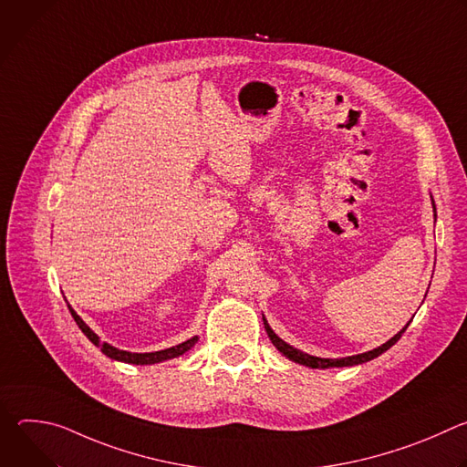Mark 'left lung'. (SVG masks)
I'll list each match as a JSON object with an SVG mask.
<instances>
[{
  "instance_id": "1",
  "label": "left lung",
  "mask_w": 467,
  "mask_h": 467,
  "mask_svg": "<svg viewBox=\"0 0 467 467\" xmlns=\"http://www.w3.org/2000/svg\"><path fill=\"white\" fill-rule=\"evenodd\" d=\"M432 207H434V202H432ZM434 218H436V207H434ZM262 321H264V328H265V332H268V337H270L272 344H274L286 358H290V360H294V362H297V364H303V366H306V368H312V369L346 368V366H357V364H364V362H368V360H373V358H377L379 355H382L384 351H388L399 338H401L403 332H405L407 327H409V323H407L401 330L397 332V335H395L393 338H389L386 344H382L380 348H377V349H373V351L360 353V355H353V357H346V358H319V357L306 355V353H303V351L292 348V346L286 344L285 340H281V338L275 335V332H274V328L268 325V321H265L264 316H262Z\"/></svg>"
}]
</instances>
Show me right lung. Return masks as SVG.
Listing matches in <instances>:
<instances>
[{
    "label": "right lung",
    "mask_w": 467,
    "mask_h": 467,
    "mask_svg": "<svg viewBox=\"0 0 467 467\" xmlns=\"http://www.w3.org/2000/svg\"><path fill=\"white\" fill-rule=\"evenodd\" d=\"M68 308H70V312H72L76 323L79 325V328L85 332V337H87L94 346H98V348L103 351V355H107V357L112 358V360L125 362V364L148 366V364H157V362H162V360L177 358V357L184 355L188 349H192V348L195 346V342H197V337H193V338H190V340H186V342H182V344H179V346H173V348L162 349V351H155V353H129V351H121V349L112 348L110 344H105V342L101 344V342H99V337H98L96 332L78 316V312H76L72 306H68Z\"/></svg>",
    "instance_id": "1"
}]
</instances>
